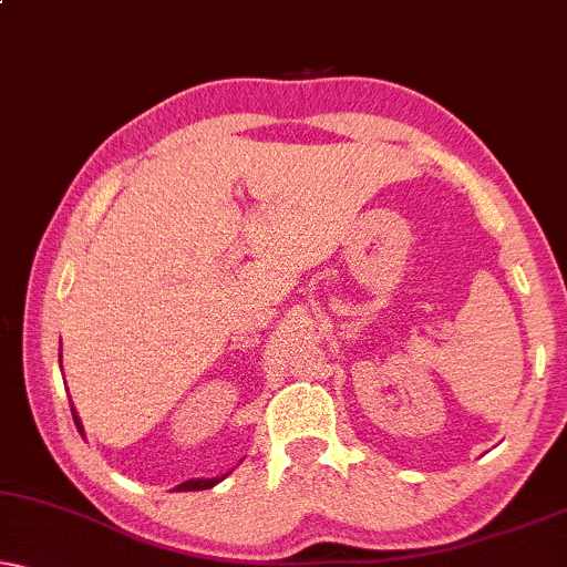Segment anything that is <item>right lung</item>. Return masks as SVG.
Here are the masks:
<instances>
[{"instance_id":"add662e5","label":"right lung","mask_w":567,"mask_h":567,"mask_svg":"<svg viewBox=\"0 0 567 567\" xmlns=\"http://www.w3.org/2000/svg\"><path fill=\"white\" fill-rule=\"evenodd\" d=\"M72 417H74V425H78V430L82 433V422H80L78 412H74V410H72ZM225 477H228V474H223V477H213V480H186V482H181L176 489H178V493H192V489H209Z\"/></svg>"}]
</instances>
